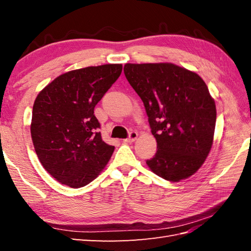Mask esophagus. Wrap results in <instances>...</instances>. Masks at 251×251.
<instances>
[{"label":"esophagus","instance_id":"34e87169","mask_svg":"<svg viewBox=\"0 0 251 251\" xmlns=\"http://www.w3.org/2000/svg\"><path fill=\"white\" fill-rule=\"evenodd\" d=\"M137 137H138V134L136 131H130L128 138L124 139V142H134L137 139Z\"/></svg>","mask_w":251,"mask_h":251}]
</instances>
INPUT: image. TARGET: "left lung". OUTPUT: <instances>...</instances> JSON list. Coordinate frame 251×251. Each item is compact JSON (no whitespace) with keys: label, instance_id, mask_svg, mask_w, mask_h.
Instances as JSON below:
<instances>
[{"label":"left lung","instance_id":"1","mask_svg":"<svg viewBox=\"0 0 251 251\" xmlns=\"http://www.w3.org/2000/svg\"><path fill=\"white\" fill-rule=\"evenodd\" d=\"M127 81L141 98L157 151L148 166L165 180L195 174L209 153L216 104L196 73L173 63H126Z\"/></svg>","mask_w":251,"mask_h":251}]
</instances>
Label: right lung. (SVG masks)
<instances>
[{
  "label": "right lung",
  "instance_id": "add662e5",
  "mask_svg": "<svg viewBox=\"0 0 251 251\" xmlns=\"http://www.w3.org/2000/svg\"><path fill=\"white\" fill-rule=\"evenodd\" d=\"M122 69V65H103L67 72L37 95L32 141L46 172L62 184L82 188L109 162L114 147L101 138L94 109Z\"/></svg>",
  "mask_w": 251,
  "mask_h": 251
}]
</instances>
